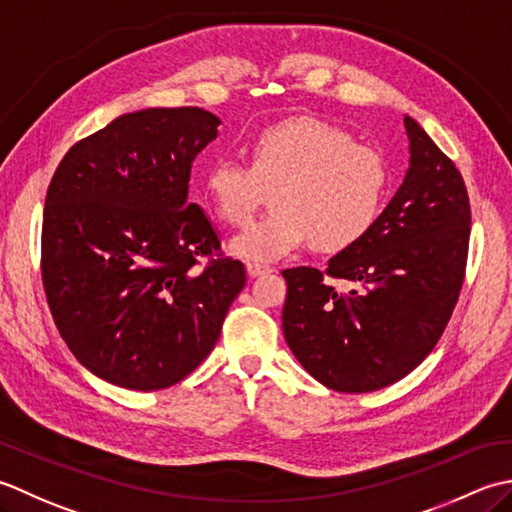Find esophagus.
<instances>
[{"mask_svg": "<svg viewBox=\"0 0 512 512\" xmlns=\"http://www.w3.org/2000/svg\"><path fill=\"white\" fill-rule=\"evenodd\" d=\"M271 269L269 265H260V263H247V274L252 276V278H258V276H265V274H271Z\"/></svg>", "mask_w": 512, "mask_h": 512, "instance_id": "34e87169", "label": "esophagus"}]
</instances>
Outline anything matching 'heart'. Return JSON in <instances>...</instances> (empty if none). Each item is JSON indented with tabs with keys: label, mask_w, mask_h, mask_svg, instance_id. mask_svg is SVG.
Wrapping results in <instances>:
<instances>
[{
	"label": "heart",
	"mask_w": 512,
	"mask_h": 512,
	"mask_svg": "<svg viewBox=\"0 0 512 512\" xmlns=\"http://www.w3.org/2000/svg\"><path fill=\"white\" fill-rule=\"evenodd\" d=\"M247 156L249 165L216 159L203 181L207 203L232 227H245L265 194L274 192L276 212L229 243L236 258L271 263L309 238L318 252H340L378 221L389 187L387 163L336 125L318 119L269 125L249 141Z\"/></svg>",
	"instance_id": "1"
}]
</instances>
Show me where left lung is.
<instances>
[{"instance_id":"8db88e82","label":"left lung","mask_w":512,"mask_h":512,"mask_svg":"<svg viewBox=\"0 0 512 512\" xmlns=\"http://www.w3.org/2000/svg\"><path fill=\"white\" fill-rule=\"evenodd\" d=\"M404 128L409 170L367 236L329 258L325 274L283 271L289 349L340 393L378 391L409 375L440 340L464 283V179L420 123L404 117Z\"/></svg>"}]
</instances>
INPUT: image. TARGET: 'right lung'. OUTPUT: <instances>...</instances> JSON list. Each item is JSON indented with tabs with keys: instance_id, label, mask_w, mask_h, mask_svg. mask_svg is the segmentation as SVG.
Segmentation results:
<instances>
[{
	"instance_id": "right-lung-1",
	"label": "right lung",
	"mask_w": 512,
	"mask_h": 512,
	"mask_svg": "<svg viewBox=\"0 0 512 512\" xmlns=\"http://www.w3.org/2000/svg\"><path fill=\"white\" fill-rule=\"evenodd\" d=\"M203 108L121 114L72 145L52 176L41 276L55 325L97 378L132 391L181 382L210 356L245 287L190 203L192 163L218 137Z\"/></svg>"
}]
</instances>
